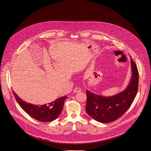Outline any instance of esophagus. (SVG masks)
<instances>
[{
    "label": "esophagus",
    "mask_w": 151,
    "mask_h": 151,
    "mask_svg": "<svg viewBox=\"0 0 151 151\" xmlns=\"http://www.w3.org/2000/svg\"><path fill=\"white\" fill-rule=\"evenodd\" d=\"M81 91V89L80 88V87H76L74 90H73V92L74 93H77V92H80Z\"/></svg>",
    "instance_id": "34e87169"
}]
</instances>
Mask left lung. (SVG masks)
<instances>
[{"label":"left lung","instance_id":"1","mask_svg":"<svg viewBox=\"0 0 151 151\" xmlns=\"http://www.w3.org/2000/svg\"><path fill=\"white\" fill-rule=\"evenodd\" d=\"M132 77L129 86L123 92L113 96L104 97L86 90L87 114L97 122L108 123L120 117L130 107L135 98L139 73L137 65L131 59Z\"/></svg>","mask_w":151,"mask_h":151}]
</instances>
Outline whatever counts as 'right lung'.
Wrapping results in <instances>:
<instances>
[{
  "instance_id": "1",
  "label": "right lung",
  "mask_w": 151,
  "mask_h": 151,
  "mask_svg": "<svg viewBox=\"0 0 151 151\" xmlns=\"http://www.w3.org/2000/svg\"><path fill=\"white\" fill-rule=\"evenodd\" d=\"M13 92L21 108L31 117L41 122H51L57 119L63 109L64 102L67 98V96H65L48 104L34 105L23 101L13 91Z\"/></svg>"
}]
</instances>
